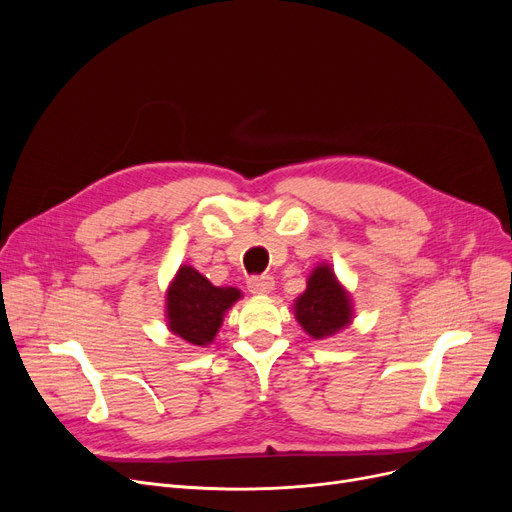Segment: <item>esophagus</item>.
Segmentation results:
<instances>
[{
	"instance_id": "esophagus-1",
	"label": "esophagus",
	"mask_w": 512,
	"mask_h": 512,
	"mask_svg": "<svg viewBox=\"0 0 512 512\" xmlns=\"http://www.w3.org/2000/svg\"><path fill=\"white\" fill-rule=\"evenodd\" d=\"M249 290L253 294H270L274 290V278L272 276H253L249 278Z\"/></svg>"
}]
</instances>
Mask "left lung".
Masks as SVG:
<instances>
[{"instance_id":"8db88e82","label":"left lung","mask_w":512,"mask_h":512,"mask_svg":"<svg viewBox=\"0 0 512 512\" xmlns=\"http://www.w3.org/2000/svg\"><path fill=\"white\" fill-rule=\"evenodd\" d=\"M294 317L315 340L334 336L353 321V301L328 263L311 272L307 290L294 301Z\"/></svg>"}]
</instances>
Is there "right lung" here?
Returning <instances> with one entry per match:
<instances>
[{
	"mask_svg": "<svg viewBox=\"0 0 512 512\" xmlns=\"http://www.w3.org/2000/svg\"><path fill=\"white\" fill-rule=\"evenodd\" d=\"M240 297L238 288L213 286L195 267L180 265L166 292L168 328L188 344L207 346Z\"/></svg>",
	"mask_w": 512,
	"mask_h": 512,
	"instance_id": "right-lung-1",
	"label": "right lung"
}]
</instances>
